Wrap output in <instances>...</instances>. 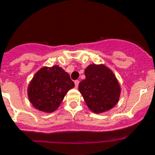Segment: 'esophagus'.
I'll return each instance as SVG.
<instances>
[{
	"label": "esophagus",
	"instance_id": "34e87169",
	"mask_svg": "<svg viewBox=\"0 0 155 155\" xmlns=\"http://www.w3.org/2000/svg\"><path fill=\"white\" fill-rule=\"evenodd\" d=\"M74 83H75V88H77L78 86H79V84H80V81H79V80H75V82H74Z\"/></svg>",
	"mask_w": 155,
	"mask_h": 155
}]
</instances>
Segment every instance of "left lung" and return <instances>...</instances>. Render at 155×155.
Returning a JSON list of instances; mask_svg holds the SVG:
<instances>
[{"instance_id":"1","label":"left lung","mask_w":155,"mask_h":155,"mask_svg":"<svg viewBox=\"0 0 155 155\" xmlns=\"http://www.w3.org/2000/svg\"><path fill=\"white\" fill-rule=\"evenodd\" d=\"M84 73L86 79L79 84V91L90 110L99 114L112 109L118 102L120 87L111 70L91 64Z\"/></svg>"}]
</instances>
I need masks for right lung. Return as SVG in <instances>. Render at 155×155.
Instances as JSON below:
<instances>
[{
    "label": "right lung",
    "instance_id": "add662e5",
    "mask_svg": "<svg viewBox=\"0 0 155 155\" xmlns=\"http://www.w3.org/2000/svg\"><path fill=\"white\" fill-rule=\"evenodd\" d=\"M69 75L58 65L44 67L35 75L28 87V97L41 111H55L68 91L74 87Z\"/></svg>",
    "mask_w": 155,
    "mask_h": 155
}]
</instances>
